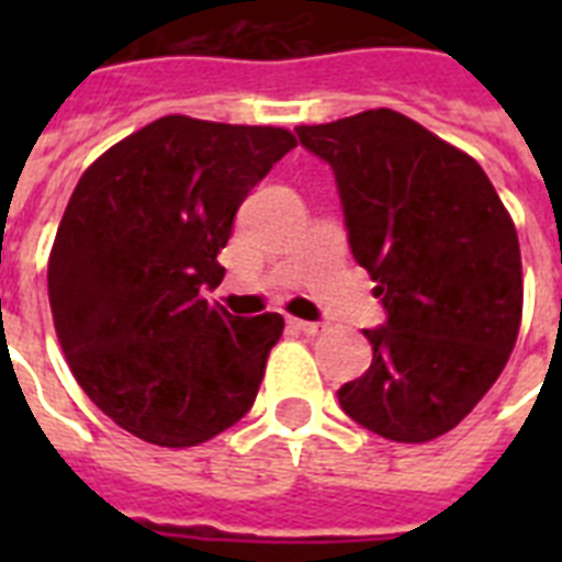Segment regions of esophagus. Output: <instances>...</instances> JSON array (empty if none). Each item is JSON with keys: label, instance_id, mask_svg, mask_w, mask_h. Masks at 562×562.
Segmentation results:
<instances>
[{"label": "esophagus", "instance_id": "esophagus-1", "mask_svg": "<svg viewBox=\"0 0 562 562\" xmlns=\"http://www.w3.org/2000/svg\"><path fill=\"white\" fill-rule=\"evenodd\" d=\"M291 326L303 335H315L321 329V324H315V321H300V317H291Z\"/></svg>", "mask_w": 562, "mask_h": 562}]
</instances>
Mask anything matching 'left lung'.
Returning <instances> with one entry per match:
<instances>
[{
    "label": "left lung",
    "mask_w": 562,
    "mask_h": 562,
    "mask_svg": "<svg viewBox=\"0 0 562 562\" xmlns=\"http://www.w3.org/2000/svg\"><path fill=\"white\" fill-rule=\"evenodd\" d=\"M329 162L352 259L384 324L370 368L341 384L347 417L396 443L454 428L505 370L522 321V256L479 162L396 110L300 125Z\"/></svg>",
    "instance_id": "1"
}]
</instances>
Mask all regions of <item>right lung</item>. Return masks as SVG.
<instances>
[{
    "label": "right lung",
    "instance_id": "1",
    "mask_svg": "<svg viewBox=\"0 0 562 562\" xmlns=\"http://www.w3.org/2000/svg\"><path fill=\"white\" fill-rule=\"evenodd\" d=\"M297 145L282 127L162 116L78 180L48 259L57 341L83 393L145 443L198 446L254 408L282 317H236L221 247Z\"/></svg>",
    "mask_w": 562,
    "mask_h": 562
}]
</instances>
